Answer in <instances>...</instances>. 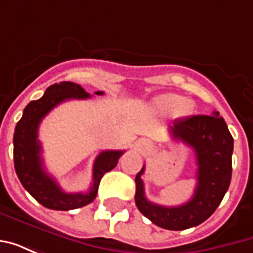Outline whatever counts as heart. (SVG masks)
Listing matches in <instances>:
<instances>
[{
    "instance_id": "b5f03b06",
    "label": "heart",
    "mask_w": 253,
    "mask_h": 253,
    "mask_svg": "<svg viewBox=\"0 0 253 253\" xmlns=\"http://www.w3.org/2000/svg\"><path fill=\"white\" fill-rule=\"evenodd\" d=\"M154 107L164 114H169L175 111L179 115H187L188 112V104L187 101L181 99V96L176 93H164L157 96L154 99Z\"/></svg>"
}]
</instances>
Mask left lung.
Segmentation results:
<instances>
[{
  "label": "left lung",
  "mask_w": 253,
  "mask_h": 253,
  "mask_svg": "<svg viewBox=\"0 0 253 253\" xmlns=\"http://www.w3.org/2000/svg\"><path fill=\"white\" fill-rule=\"evenodd\" d=\"M172 138L194 149L196 156L195 192L184 205H156L146 199L143 180L145 165L135 176V205L154 225L168 230H184L205 222L223 199L232 179L233 137L218 112L176 119L169 126Z\"/></svg>",
  "instance_id": "obj_1"
}]
</instances>
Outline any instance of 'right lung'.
<instances>
[{"mask_svg":"<svg viewBox=\"0 0 253 253\" xmlns=\"http://www.w3.org/2000/svg\"><path fill=\"white\" fill-rule=\"evenodd\" d=\"M103 94V92H96ZM90 97L85 89L74 83L54 84L46 89L39 100L27 105L21 119L17 122L13 135L14 169L21 184L41 205L52 210H73L89 205L97 195L99 184L104 173L114 169L123 150H104L97 156L93 165V183L88 192L67 194L61 190L54 177L43 168L42 145L38 130L42 119L59 103L70 99Z\"/></svg>","mask_w":253,"mask_h":253,"instance_id":"obj_1","label":"right lung"}]
</instances>
